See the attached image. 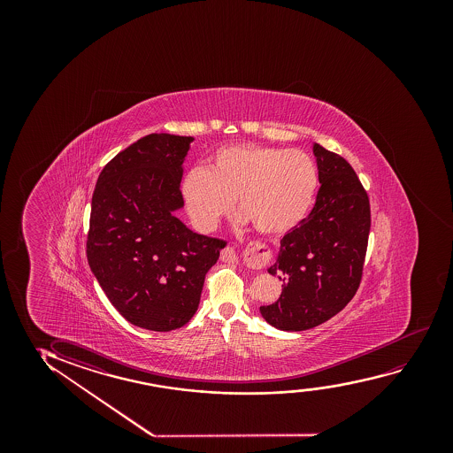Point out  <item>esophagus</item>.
<instances>
[{"instance_id": "esophagus-1", "label": "esophagus", "mask_w": 453, "mask_h": 453, "mask_svg": "<svg viewBox=\"0 0 453 453\" xmlns=\"http://www.w3.org/2000/svg\"><path fill=\"white\" fill-rule=\"evenodd\" d=\"M221 260L227 261V263H235V249H224L223 252H221ZM248 260L252 266L260 269V267L266 266V265L273 261V250L267 248L266 244H263V242H254L248 249Z\"/></svg>"}]
</instances>
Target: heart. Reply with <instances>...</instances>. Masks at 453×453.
Returning <instances> with one entry per match:
<instances>
[{
    "label": "heart",
    "instance_id": "heart-1",
    "mask_svg": "<svg viewBox=\"0 0 453 453\" xmlns=\"http://www.w3.org/2000/svg\"><path fill=\"white\" fill-rule=\"evenodd\" d=\"M317 187L316 162L302 150L240 143L218 150L207 170H188L180 196L198 229H215L236 199L238 211L255 229L277 236L308 217Z\"/></svg>",
    "mask_w": 453,
    "mask_h": 453
}]
</instances>
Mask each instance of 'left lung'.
Wrapping results in <instances>:
<instances>
[{"instance_id":"left-lung-1","label":"left lung","mask_w":453,"mask_h":453,"mask_svg":"<svg viewBox=\"0 0 453 453\" xmlns=\"http://www.w3.org/2000/svg\"><path fill=\"white\" fill-rule=\"evenodd\" d=\"M320 188L316 204L280 242L271 275L285 281L261 316L275 328L304 331L326 322L359 289L372 211L368 193L341 155L314 145Z\"/></svg>"}]
</instances>
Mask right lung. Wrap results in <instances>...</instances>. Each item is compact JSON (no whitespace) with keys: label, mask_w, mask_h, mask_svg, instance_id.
<instances>
[{"label":"right lung","mask_w":453,"mask_h":453,"mask_svg":"<svg viewBox=\"0 0 453 453\" xmlns=\"http://www.w3.org/2000/svg\"><path fill=\"white\" fill-rule=\"evenodd\" d=\"M193 137L153 133L100 172L91 203L87 257L112 306L128 322L172 331L198 310L205 273L227 242L187 229L173 211Z\"/></svg>","instance_id":"right-lung-1"}]
</instances>
